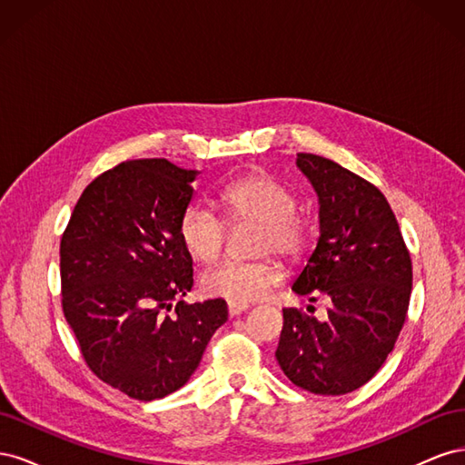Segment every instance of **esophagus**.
Returning <instances> with one entry per match:
<instances>
[{
    "label": "esophagus",
    "instance_id": "obj_1",
    "mask_svg": "<svg viewBox=\"0 0 465 465\" xmlns=\"http://www.w3.org/2000/svg\"><path fill=\"white\" fill-rule=\"evenodd\" d=\"M227 308H229V314L231 316H238V314L246 312L248 308H250V304H246V302H229Z\"/></svg>",
    "mask_w": 465,
    "mask_h": 465
}]
</instances>
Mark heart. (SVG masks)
Here are the masks:
<instances>
[{
  "instance_id": "b5f03b06",
  "label": "heart",
  "mask_w": 465,
  "mask_h": 465,
  "mask_svg": "<svg viewBox=\"0 0 465 465\" xmlns=\"http://www.w3.org/2000/svg\"><path fill=\"white\" fill-rule=\"evenodd\" d=\"M219 207L234 227L260 224L256 254H277L299 260L311 242L308 223L294 213V193L279 178L258 173L238 178L219 192ZM180 241L198 262H215L227 242V224L215 209L192 202L178 219ZM283 279L273 260L224 262L202 277V287L211 297L229 302H254L267 297Z\"/></svg>"
}]
</instances>
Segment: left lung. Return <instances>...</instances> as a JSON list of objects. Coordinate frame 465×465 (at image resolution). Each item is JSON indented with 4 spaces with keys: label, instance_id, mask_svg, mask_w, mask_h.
<instances>
[{
    "label": "left lung",
    "instance_id": "left-lung-1",
    "mask_svg": "<svg viewBox=\"0 0 465 465\" xmlns=\"http://www.w3.org/2000/svg\"><path fill=\"white\" fill-rule=\"evenodd\" d=\"M297 166L320 203V238L292 291L331 301L328 320L283 308L275 357L294 386L349 393L380 371L410 308L413 270L396 215L369 180L320 154Z\"/></svg>",
    "mask_w": 465,
    "mask_h": 465
}]
</instances>
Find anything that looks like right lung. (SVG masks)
I'll return each mask as SVG.
<instances>
[{
  "instance_id": "add662e5",
  "label": "right lung",
  "mask_w": 465,
  "mask_h": 465,
  "mask_svg": "<svg viewBox=\"0 0 465 465\" xmlns=\"http://www.w3.org/2000/svg\"><path fill=\"white\" fill-rule=\"evenodd\" d=\"M195 176L166 159L120 163L83 190L60 242L62 306L81 355L139 401L184 386L229 316L223 299L182 301L193 270L178 219Z\"/></svg>"
}]
</instances>
